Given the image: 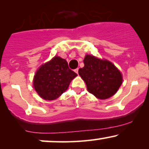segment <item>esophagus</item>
<instances>
[{
	"label": "esophagus",
	"instance_id": "1",
	"mask_svg": "<svg viewBox=\"0 0 149 149\" xmlns=\"http://www.w3.org/2000/svg\"><path fill=\"white\" fill-rule=\"evenodd\" d=\"M75 72L76 73H78V68H77V69H75Z\"/></svg>",
	"mask_w": 149,
	"mask_h": 149
}]
</instances>
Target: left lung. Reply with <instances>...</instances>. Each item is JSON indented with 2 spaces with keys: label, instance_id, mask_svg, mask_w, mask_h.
Returning <instances> with one entry per match:
<instances>
[{
  "label": "left lung",
  "instance_id": "1",
  "mask_svg": "<svg viewBox=\"0 0 149 149\" xmlns=\"http://www.w3.org/2000/svg\"><path fill=\"white\" fill-rule=\"evenodd\" d=\"M85 66L78 73L86 83L90 93L100 100L109 98L118 91L123 83L119 70L110 61L86 55Z\"/></svg>",
  "mask_w": 149,
  "mask_h": 149
}]
</instances>
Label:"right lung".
I'll list each match as a JSON object with an SVG mask.
<instances>
[{"mask_svg": "<svg viewBox=\"0 0 149 149\" xmlns=\"http://www.w3.org/2000/svg\"><path fill=\"white\" fill-rule=\"evenodd\" d=\"M76 76L65 59L54 57L38 70L34 76L33 87L42 99L54 100L67 90L70 82Z\"/></svg>", "mask_w": 149, "mask_h": 149, "instance_id": "right-lung-1", "label": "right lung"}]
</instances>
